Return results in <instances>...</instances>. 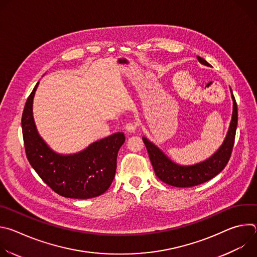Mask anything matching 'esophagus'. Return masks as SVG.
<instances>
[{"label": "esophagus", "mask_w": 257, "mask_h": 257, "mask_svg": "<svg viewBox=\"0 0 257 257\" xmlns=\"http://www.w3.org/2000/svg\"><path fill=\"white\" fill-rule=\"evenodd\" d=\"M137 125H138V124H137L136 122H129V123L126 124L125 129H126L128 132L132 133V132H135V130H136V128H137Z\"/></svg>", "instance_id": "obj_1"}]
</instances>
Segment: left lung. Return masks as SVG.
Listing matches in <instances>:
<instances>
[{"mask_svg":"<svg viewBox=\"0 0 257 257\" xmlns=\"http://www.w3.org/2000/svg\"><path fill=\"white\" fill-rule=\"evenodd\" d=\"M197 60L205 66H210L200 57H197ZM231 95L233 99V114L227 136L219 149L209 159L201 163L192 166L178 165L172 162L148 138L142 137L155 173L161 181L175 187H192L212 179L224 170L231 158L238 124V108L232 89Z\"/></svg>","mask_w":257,"mask_h":257,"instance_id":"8db88e82","label":"left lung"}]
</instances>
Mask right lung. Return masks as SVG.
Instances as JSON below:
<instances>
[{
	"mask_svg": "<svg viewBox=\"0 0 257 257\" xmlns=\"http://www.w3.org/2000/svg\"><path fill=\"white\" fill-rule=\"evenodd\" d=\"M36 83L22 114V134L27 160L46 184L61 196L88 199L104 193L111 186L117 169L118 152L125 142L117 132L91 143L77 154L60 155L49 148L36 129L32 102Z\"/></svg>",
	"mask_w": 257,
	"mask_h": 257,
	"instance_id": "add662e5",
	"label": "right lung"
}]
</instances>
